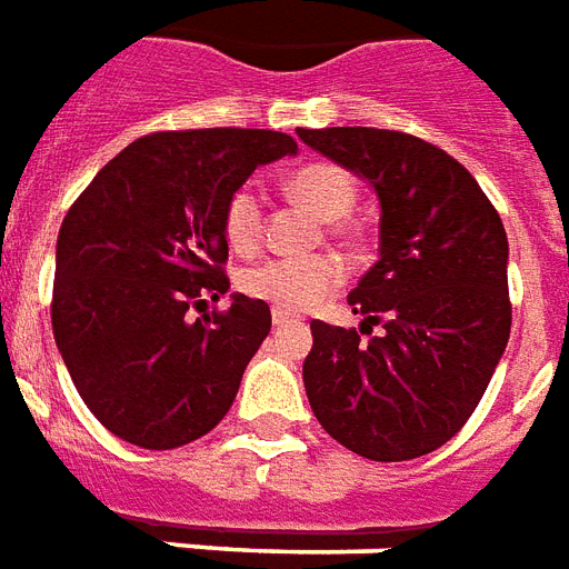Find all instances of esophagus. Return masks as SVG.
I'll use <instances>...</instances> for the list:
<instances>
[{
	"instance_id": "34e87169",
	"label": "esophagus",
	"mask_w": 569,
	"mask_h": 569,
	"mask_svg": "<svg viewBox=\"0 0 569 569\" xmlns=\"http://www.w3.org/2000/svg\"><path fill=\"white\" fill-rule=\"evenodd\" d=\"M271 322H273V326H277V328H280V326H289V322H296V319L289 317V313H280V310H273V313H271Z\"/></svg>"
}]
</instances>
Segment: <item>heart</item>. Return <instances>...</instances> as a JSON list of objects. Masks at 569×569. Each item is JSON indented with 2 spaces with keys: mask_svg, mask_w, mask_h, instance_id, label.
I'll use <instances>...</instances> for the list:
<instances>
[{
  "mask_svg": "<svg viewBox=\"0 0 569 569\" xmlns=\"http://www.w3.org/2000/svg\"><path fill=\"white\" fill-rule=\"evenodd\" d=\"M289 196L317 217L338 222L356 208V178L331 162H310L298 168L286 183ZM222 231L231 250L250 252L262 241V192L256 183H241L231 192L222 208ZM241 292L271 305L280 313L310 310L322 298L331 296L343 283V264L331 256H310V259H264L241 271Z\"/></svg>",
  "mask_w": 569,
  "mask_h": 569,
  "instance_id": "obj_1",
  "label": "heart"
}]
</instances>
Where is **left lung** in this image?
I'll return each mask as SVG.
<instances>
[{"mask_svg": "<svg viewBox=\"0 0 569 569\" xmlns=\"http://www.w3.org/2000/svg\"><path fill=\"white\" fill-rule=\"evenodd\" d=\"M298 138L380 201V259L349 292L365 328L313 319L305 389L340 446L370 461L435 452L477 410L507 349L509 243L498 210L461 162L422 138L368 126Z\"/></svg>", "mask_w": 569, "mask_h": 569, "instance_id": "8db88e82", "label": "left lung"}]
</instances>
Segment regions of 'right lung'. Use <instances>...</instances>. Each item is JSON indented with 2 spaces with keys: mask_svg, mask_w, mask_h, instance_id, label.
<instances>
[{
  "mask_svg": "<svg viewBox=\"0 0 569 569\" xmlns=\"http://www.w3.org/2000/svg\"><path fill=\"white\" fill-rule=\"evenodd\" d=\"M296 153V138L268 129L156 132L71 204L50 319L74 389L111 435L174 449L229 413L271 310L234 292L226 313H187L229 292L226 199L259 166Z\"/></svg>",
  "mask_w": 569,
  "mask_h": 569,
  "instance_id": "right-lung-1",
  "label": "right lung"
}]
</instances>
